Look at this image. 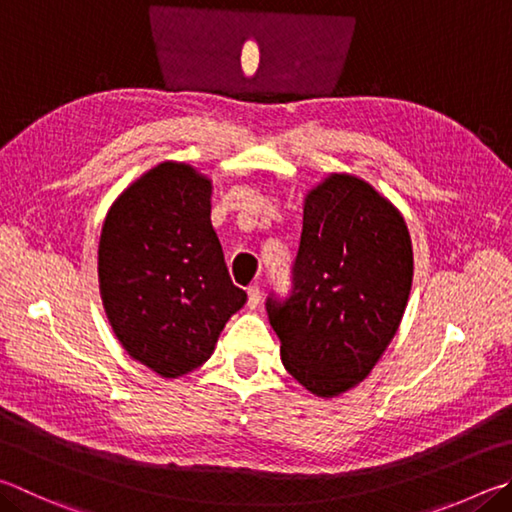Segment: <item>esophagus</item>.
<instances>
[{
    "label": "esophagus",
    "mask_w": 512,
    "mask_h": 512,
    "mask_svg": "<svg viewBox=\"0 0 512 512\" xmlns=\"http://www.w3.org/2000/svg\"><path fill=\"white\" fill-rule=\"evenodd\" d=\"M246 293H248V306H250V309H257L259 302H262V291H259V286L257 284L248 286Z\"/></svg>",
    "instance_id": "obj_1"
}]
</instances>
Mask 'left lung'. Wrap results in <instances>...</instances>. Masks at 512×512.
Wrapping results in <instances>:
<instances>
[{"instance_id":"1","label":"left lung","mask_w":512,"mask_h":512,"mask_svg":"<svg viewBox=\"0 0 512 512\" xmlns=\"http://www.w3.org/2000/svg\"><path fill=\"white\" fill-rule=\"evenodd\" d=\"M293 286L266 311L288 374L331 398L369 376L410 297L414 259L405 219L358 176L331 174L304 199Z\"/></svg>"}]
</instances>
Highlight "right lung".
<instances>
[{
  "label": "right lung",
  "mask_w": 512,
  "mask_h": 512,
  "mask_svg": "<svg viewBox=\"0 0 512 512\" xmlns=\"http://www.w3.org/2000/svg\"><path fill=\"white\" fill-rule=\"evenodd\" d=\"M212 183L161 163L109 208L100 232V295L120 345L163 378L201 367L246 291L232 284L210 221Z\"/></svg>",
  "instance_id": "right-lung-1"
}]
</instances>
